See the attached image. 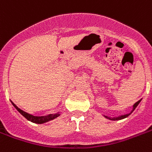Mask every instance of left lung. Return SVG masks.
I'll return each mask as SVG.
<instances>
[{
	"instance_id": "8db88e82",
	"label": "left lung",
	"mask_w": 152,
	"mask_h": 152,
	"mask_svg": "<svg viewBox=\"0 0 152 152\" xmlns=\"http://www.w3.org/2000/svg\"><path fill=\"white\" fill-rule=\"evenodd\" d=\"M140 101H141V99H140V100H139V101H138V102H136V103H135L134 105H133V109H132V112H131V113H132V111L134 110L135 109H136V107H137V106H138V104H139L140 102ZM130 113H128V114H125V115L120 116V117H118V118H108V117H106V118H109V119H110V120H114V121H116V120H121V119H123V118H127L128 116H129V115H130Z\"/></svg>"
}]
</instances>
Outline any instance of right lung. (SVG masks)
Masks as SVG:
<instances>
[{"mask_svg": "<svg viewBox=\"0 0 152 152\" xmlns=\"http://www.w3.org/2000/svg\"><path fill=\"white\" fill-rule=\"evenodd\" d=\"M12 103L14 106H15V108L19 112H20L21 114H22L25 118H27V120L30 121H31V122L34 123H37V124H42V123L47 122L49 121H51L53 119H54V118H57L58 116L60 115L59 113H55V114H50V115H46V116H41V117H37V116H33L31 115L29 113H26L24 111H23L22 110H20V108H18L17 106H15V104L13 103L12 102Z\"/></svg>", "mask_w": 152, "mask_h": 152, "instance_id": "1", "label": "right lung"}]
</instances>
